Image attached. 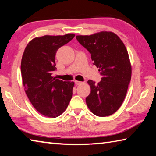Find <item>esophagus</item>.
<instances>
[{
    "instance_id": "1",
    "label": "esophagus",
    "mask_w": 156,
    "mask_h": 156,
    "mask_svg": "<svg viewBox=\"0 0 156 156\" xmlns=\"http://www.w3.org/2000/svg\"><path fill=\"white\" fill-rule=\"evenodd\" d=\"M82 83V82H80V81H78V80H75V84H76V85H80V84H81Z\"/></svg>"
}]
</instances>
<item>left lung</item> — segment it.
I'll return each mask as SVG.
<instances>
[{
    "label": "left lung",
    "mask_w": 156,
    "mask_h": 156,
    "mask_svg": "<svg viewBox=\"0 0 156 156\" xmlns=\"http://www.w3.org/2000/svg\"><path fill=\"white\" fill-rule=\"evenodd\" d=\"M99 68L101 81L88 80L91 93L86 103L94 115L105 117L114 113L125 100L131 78V66L125 44L115 34L101 31L90 36H76Z\"/></svg>",
    "instance_id": "1"
}]
</instances>
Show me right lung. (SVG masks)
I'll return each instance as SVG.
<instances>
[{
    "instance_id": "right-lung-1",
    "label": "right lung",
    "mask_w": 156,
    "mask_h": 156,
    "mask_svg": "<svg viewBox=\"0 0 156 156\" xmlns=\"http://www.w3.org/2000/svg\"><path fill=\"white\" fill-rule=\"evenodd\" d=\"M74 36L67 34L37 37L28 43L23 53L20 69L25 93L34 107L46 117L61 115L72 99L74 83L51 75L56 69L57 50Z\"/></svg>"
}]
</instances>
